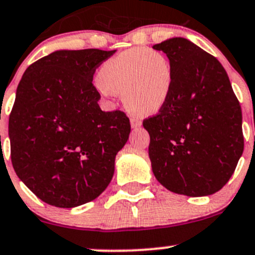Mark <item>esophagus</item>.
<instances>
[{"label":"esophagus","instance_id":"esophagus-1","mask_svg":"<svg viewBox=\"0 0 255 255\" xmlns=\"http://www.w3.org/2000/svg\"><path fill=\"white\" fill-rule=\"evenodd\" d=\"M130 123H131V127H132V128H141V125H142V122H141V119H139V118H135V117H132V118H131Z\"/></svg>","mask_w":255,"mask_h":255}]
</instances>
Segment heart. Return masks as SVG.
Here are the masks:
<instances>
[{
    "label": "heart",
    "instance_id": "b5f03b06",
    "mask_svg": "<svg viewBox=\"0 0 255 255\" xmlns=\"http://www.w3.org/2000/svg\"><path fill=\"white\" fill-rule=\"evenodd\" d=\"M97 80L103 95L122 94L123 103L128 111L155 114L169 101L174 74L165 54L135 47L103 62Z\"/></svg>",
    "mask_w": 255,
    "mask_h": 255
}]
</instances>
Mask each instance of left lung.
Here are the masks:
<instances>
[{
  "label": "left lung",
  "instance_id": "1",
  "mask_svg": "<svg viewBox=\"0 0 255 255\" xmlns=\"http://www.w3.org/2000/svg\"><path fill=\"white\" fill-rule=\"evenodd\" d=\"M171 63L169 101L143 120L155 179L188 197L209 196L226 185L243 153L242 112L226 70L190 40L172 37L153 46Z\"/></svg>",
  "mask_w": 255,
  "mask_h": 255
}]
</instances>
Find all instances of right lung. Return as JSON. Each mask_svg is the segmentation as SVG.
Segmentation results:
<instances>
[{
  "label": "right lung",
  "mask_w": 255,
  "mask_h": 255,
  "mask_svg": "<svg viewBox=\"0 0 255 255\" xmlns=\"http://www.w3.org/2000/svg\"><path fill=\"white\" fill-rule=\"evenodd\" d=\"M114 51L58 50L21 76L8 123L18 177L45 203L74 208L97 198L130 135L120 111L103 112L92 85Z\"/></svg>",
  "instance_id": "right-lung-1"
}]
</instances>
